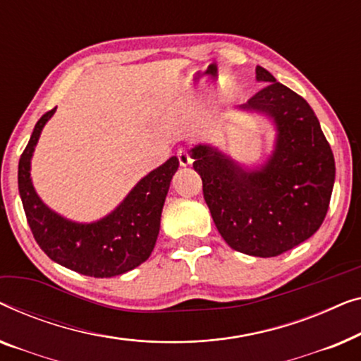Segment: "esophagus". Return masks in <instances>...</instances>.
Wrapping results in <instances>:
<instances>
[{"instance_id":"esophagus-1","label":"esophagus","mask_w":361,"mask_h":361,"mask_svg":"<svg viewBox=\"0 0 361 361\" xmlns=\"http://www.w3.org/2000/svg\"><path fill=\"white\" fill-rule=\"evenodd\" d=\"M176 157H178V161H180L181 166H188V165L192 164L190 152H188L186 149H180L178 152H176Z\"/></svg>"}]
</instances>
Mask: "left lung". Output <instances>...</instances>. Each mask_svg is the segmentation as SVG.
Returning <instances> with one entry per match:
<instances>
[{
  "instance_id": "obj_1",
  "label": "left lung",
  "mask_w": 361,
  "mask_h": 361,
  "mask_svg": "<svg viewBox=\"0 0 361 361\" xmlns=\"http://www.w3.org/2000/svg\"><path fill=\"white\" fill-rule=\"evenodd\" d=\"M265 86L240 109L276 128L275 150L257 170L242 169L211 145L191 149L202 195L227 245L253 257H276L307 240L326 219L335 180L331 145L307 101L257 67Z\"/></svg>"
}]
</instances>
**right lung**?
I'll return each mask as SVG.
<instances>
[{
  "label": "right lung",
  "instance_id": "obj_1",
  "mask_svg": "<svg viewBox=\"0 0 361 361\" xmlns=\"http://www.w3.org/2000/svg\"><path fill=\"white\" fill-rule=\"evenodd\" d=\"M55 109H50L37 121L19 159V195L35 242L50 260L81 275L111 278L134 270L154 250L166 192L180 161L171 157L150 171L103 219L91 224L65 219L44 204L30 180V159L35 144Z\"/></svg>",
  "mask_w": 361,
  "mask_h": 361
}]
</instances>
